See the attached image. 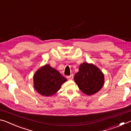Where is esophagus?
Returning a JSON list of instances; mask_svg holds the SVG:
<instances>
[{"label":"esophagus","instance_id":"esophagus-1","mask_svg":"<svg viewBox=\"0 0 131 131\" xmlns=\"http://www.w3.org/2000/svg\"><path fill=\"white\" fill-rule=\"evenodd\" d=\"M66 78H67L68 80H72L73 79V74H71L70 76H68L66 77Z\"/></svg>","mask_w":131,"mask_h":131}]
</instances>
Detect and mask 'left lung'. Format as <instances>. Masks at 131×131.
I'll return each instance as SVG.
<instances>
[{"instance_id":"obj_1","label":"left lung","mask_w":131,"mask_h":131,"mask_svg":"<svg viewBox=\"0 0 131 131\" xmlns=\"http://www.w3.org/2000/svg\"><path fill=\"white\" fill-rule=\"evenodd\" d=\"M75 83L79 89L87 95L99 91L104 84V74L92 63L84 62L79 66V72L74 77Z\"/></svg>"}]
</instances>
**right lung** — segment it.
Returning a JSON list of instances; mask_svg holds the SVG:
<instances>
[{
  "instance_id": "1",
  "label": "right lung",
  "mask_w": 131,
  "mask_h": 131,
  "mask_svg": "<svg viewBox=\"0 0 131 131\" xmlns=\"http://www.w3.org/2000/svg\"><path fill=\"white\" fill-rule=\"evenodd\" d=\"M66 81L67 79L50 65L42 66L34 76V88L37 92L45 96L55 94Z\"/></svg>"
}]
</instances>
